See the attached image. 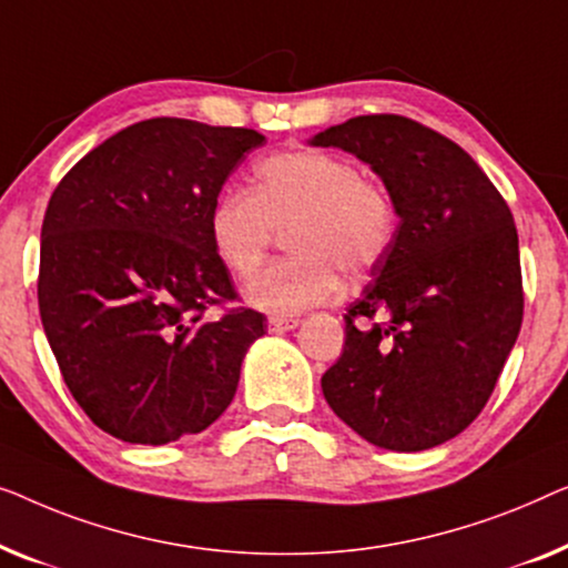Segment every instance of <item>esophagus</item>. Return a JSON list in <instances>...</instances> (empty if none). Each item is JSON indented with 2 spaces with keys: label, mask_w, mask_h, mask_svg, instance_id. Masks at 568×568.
<instances>
[{
  "label": "esophagus",
  "mask_w": 568,
  "mask_h": 568,
  "mask_svg": "<svg viewBox=\"0 0 568 568\" xmlns=\"http://www.w3.org/2000/svg\"><path fill=\"white\" fill-rule=\"evenodd\" d=\"M295 326H298V318H293V316H270L267 318V329L275 334L291 332V329H295Z\"/></svg>",
  "instance_id": "obj_1"
}]
</instances>
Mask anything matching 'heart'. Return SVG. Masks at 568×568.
<instances>
[{
  "mask_svg": "<svg viewBox=\"0 0 568 568\" xmlns=\"http://www.w3.org/2000/svg\"><path fill=\"white\" fill-rule=\"evenodd\" d=\"M396 205L388 190L345 156L298 149L257 164L250 187L221 190L207 213L215 257L231 275H250L285 229L291 257L267 262L244 287L252 306L298 314L339 291V270L365 275L396 239Z\"/></svg>",
  "mask_w": 568,
  "mask_h": 568,
  "instance_id": "heart-1",
  "label": "heart"
}]
</instances>
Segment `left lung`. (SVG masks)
<instances>
[{"label":"left lung","mask_w":568,"mask_h":568,"mask_svg":"<svg viewBox=\"0 0 568 568\" xmlns=\"http://www.w3.org/2000/svg\"><path fill=\"white\" fill-rule=\"evenodd\" d=\"M308 143L371 164L398 215L375 281L345 314L326 404L386 450L443 445L481 414L520 334L509 205L458 143L412 118L357 115Z\"/></svg>","instance_id":"8db88e82"}]
</instances>
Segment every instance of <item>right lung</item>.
<instances>
[{"label": "right lung", "mask_w": 568, "mask_h": 568, "mask_svg": "<svg viewBox=\"0 0 568 568\" xmlns=\"http://www.w3.org/2000/svg\"><path fill=\"white\" fill-rule=\"evenodd\" d=\"M252 128L151 118L110 135L53 190L38 306L63 383L100 429L133 445L203 433L236 394L265 316L236 301L207 213Z\"/></svg>", "instance_id": "right-lung-1"}]
</instances>
